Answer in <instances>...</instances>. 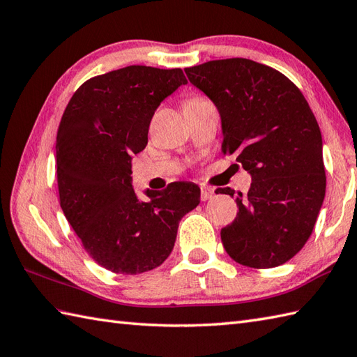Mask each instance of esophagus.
Instances as JSON below:
<instances>
[{
    "label": "esophagus",
    "instance_id": "34e87169",
    "mask_svg": "<svg viewBox=\"0 0 357 357\" xmlns=\"http://www.w3.org/2000/svg\"><path fill=\"white\" fill-rule=\"evenodd\" d=\"M213 189L212 188H208V186H202V197L200 199L203 200V202H206V200H209V199H212L213 197Z\"/></svg>",
    "mask_w": 357,
    "mask_h": 357
}]
</instances>
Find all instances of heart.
<instances>
[{
    "instance_id": "heart-1",
    "label": "heart",
    "mask_w": 357,
    "mask_h": 357,
    "mask_svg": "<svg viewBox=\"0 0 357 357\" xmlns=\"http://www.w3.org/2000/svg\"><path fill=\"white\" fill-rule=\"evenodd\" d=\"M199 98H195V99H191V100H188V102H192V100H197Z\"/></svg>"
}]
</instances>
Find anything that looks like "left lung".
Segmentation results:
<instances>
[{"mask_svg": "<svg viewBox=\"0 0 357 357\" xmlns=\"http://www.w3.org/2000/svg\"><path fill=\"white\" fill-rule=\"evenodd\" d=\"M221 116V153L252 176L238 213L221 229L227 255L253 268L287 263L304 248L326 197L322 136L304 94L259 62L231 58L185 68ZM217 194L235 195L231 188Z\"/></svg>", "mask_w": 357, "mask_h": 357, "instance_id": "obj_1", "label": "left lung"}]
</instances>
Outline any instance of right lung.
<instances>
[{
  "label": "right lung",
  "instance_id": "right-lung-1",
  "mask_svg": "<svg viewBox=\"0 0 357 357\" xmlns=\"http://www.w3.org/2000/svg\"><path fill=\"white\" fill-rule=\"evenodd\" d=\"M181 68L130 66L85 81L71 96L56 137L59 204L85 252L113 273L137 275L169 257L180 220L200 203V188L172 181L131 186V158L144 151L160 102L186 84Z\"/></svg>",
  "mask_w": 357,
  "mask_h": 357
}]
</instances>
